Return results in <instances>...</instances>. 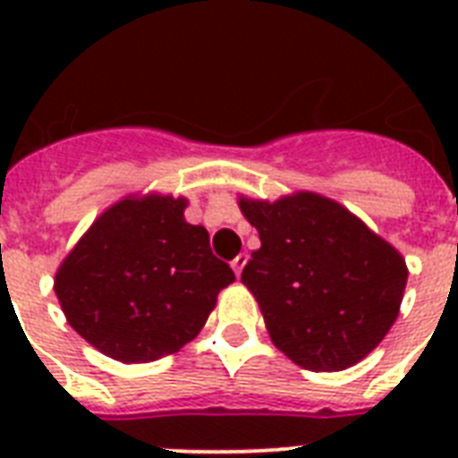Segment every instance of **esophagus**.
Wrapping results in <instances>:
<instances>
[{
  "mask_svg": "<svg viewBox=\"0 0 458 458\" xmlns=\"http://www.w3.org/2000/svg\"><path fill=\"white\" fill-rule=\"evenodd\" d=\"M247 259H250V257H247L244 251H242V254H237V257L233 259V271H235L237 278L242 276V268H244V266H247Z\"/></svg>",
  "mask_w": 458,
  "mask_h": 458,
  "instance_id": "1",
  "label": "esophagus"
}]
</instances>
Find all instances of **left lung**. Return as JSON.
Masks as SVG:
<instances>
[{"mask_svg": "<svg viewBox=\"0 0 458 458\" xmlns=\"http://www.w3.org/2000/svg\"><path fill=\"white\" fill-rule=\"evenodd\" d=\"M259 230L242 283L273 344L306 370H344L383 342L404 297L406 264L337 201L297 192L240 199Z\"/></svg>", "mask_w": 458, "mask_h": 458, "instance_id": "left-lung-1", "label": "left lung"}]
</instances>
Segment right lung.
I'll use <instances>...</instances> for the list:
<instances>
[{"instance_id": "right-lung-1", "label": "right lung", "mask_w": 458, "mask_h": 458, "mask_svg": "<svg viewBox=\"0 0 458 458\" xmlns=\"http://www.w3.org/2000/svg\"><path fill=\"white\" fill-rule=\"evenodd\" d=\"M187 199L125 197L97 218L54 278L75 333L123 363H149L194 340L235 280Z\"/></svg>"}]
</instances>
